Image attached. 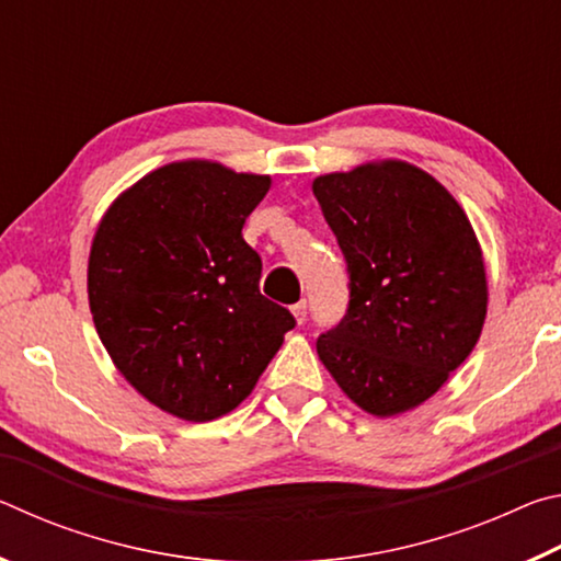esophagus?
<instances>
[{
    "label": "esophagus",
    "mask_w": 561,
    "mask_h": 561,
    "mask_svg": "<svg viewBox=\"0 0 561 561\" xmlns=\"http://www.w3.org/2000/svg\"><path fill=\"white\" fill-rule=\"evenodd\" d=\"M307 309H309V304H307V299H301V301H297L291 307V314H294V319L299 321V324H304V321H307Z\"/></svg>",
    "instance_id": "34e87169"
}]
</instances>
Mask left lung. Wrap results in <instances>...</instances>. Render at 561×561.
I'll list each match as a JSON object with an SVG mask.
<instances>
[{"instance_id": "1", "label": "left lung", "mask_w": 561, "mask_h": 561, "mask_svg": "<svg viewBox=\"0 0 561 561\" xmlns=\"http://www.w3.org/2000/svg\"><path fill=\"white\" fill-rule=\"evenodd\" d=\"M348 272V307L317 354L351 401L396 415L431 398L480 339L482 252L438 180L401 160L314 180Z\"/></svg>"}]
</instances>
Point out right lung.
I'll use <instances>...</instances> for the list:
<instances>
[{
    "label": "right lung",
    "mask_w": 561,
    "mask_h": 561,
    "mask_svg": "<svg viewBox=\"0 0 561 561\" xmlns=\"http://www.w3.org/2000/svg\"><path fill=\"white\" fill-rule=\"evenodd\" d=\"M267 175L170 163L126 190L93 237L89 304L126 381L193 423L240 405L297 319L260 294L242 227Z\"/></svg>",
    "instance_id": "right-lung-1"
}]
</instances>
